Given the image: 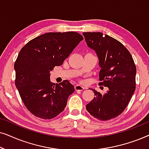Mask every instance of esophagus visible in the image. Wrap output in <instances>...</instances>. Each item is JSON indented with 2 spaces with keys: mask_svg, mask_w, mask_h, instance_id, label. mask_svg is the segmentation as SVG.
<instances>
[{
  "mask_svg": "<svg viewBox=\"0 0 149 149\" xmlns=\"http://www.w3.org/2000/svg\"><path fill=\"white\" fill-rule=\"evenodd\" d=\"M74 89L76 91H83L85 89V87L81 85H76L74 86Z\"/></svg>",
  "mask_w": 149,
  "mask_h": 149,
  "instance_id": "1",
  "label": "esophagus"
}]
</instances>
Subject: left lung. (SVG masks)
<instances>
[{
	"instance_id": "left-lung-1",
	"label": "left lung",
	"mask_w": 149,
	"mask_h": 149,
	"mask_svg": "<svg viewBox=\"0 0 149 149\" xmlns=\"http://www.w3.org/2000/svg\"><path fill=\"white\" fill-rule=\"evenodd\" d=\"M87 46L96 53L100 71L99 85L109 90L86 105L91 116L101 121L113 119L127 107L136 89V67L132 55L119 40L102 32H83Z\"/></svg>"
}]
</instances>
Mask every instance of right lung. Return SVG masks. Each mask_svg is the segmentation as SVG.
<instances>
[{
	"label": "right lung",
	"instance_id": "right-lung-1",
	"mask_svg": "<svg viewBox=\"0 0 149 149\" xmlns=\"http://www.w3.org/2000/svg\"><path fill=\"white\" fill-rule=\"evenodd\" d=\"M83 40L78 32H48L30 40L20 50L14 64L15 86L34 116L51 119L64 110L74 87L68 80L52 83L50 71L62 65Z\"/></svg>",
	"mask_w": 149,
	"mask_h": 149
}]
</instances>
